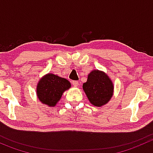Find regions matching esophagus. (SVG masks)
I'll use <instances>...</instances> for the list:
<instances>
[{"label": "esophagus", "instance_id": "1", "mask_svg": "<svg viewBox=\"0 0 153 153\" xmlns=\"http://www.w3.org/2000/svg\"><path fill=\"white\" fill-rule=\"evenodd\" d=\"M72 84L74 86H78V85H79V83H78L77 81H73L72 82Z\"/></svg>", "mask_w": 153, "mask_h": 153}]
</instances>
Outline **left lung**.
Listing matches in <instances>:
<instances>
[{
	"label": "left lung",
	"mask_w": 153,
	"mask_h": 153,
	"mask_svg": "<svg viewBox=\"0 0 153 153\" xmlns=\"http://www.w3.org/2000/svg\"><path fill=\"white\" fill-rule=\"evenodd\" d=\"M83 89L89 102L95 106H104L112 98L114 85L107 74L98 69L91 71Z\"/></svg>",
	"instance_id": "1"
}]
</instances>
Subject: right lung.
<instances>
[{"label": "right lung", "instance_id": "1", "mask_svg": "<svg viewBox=\"0 0 153 153\" xmlns=\"http://www.w3.org/2000/svg\"><path fill=\"white\" fill-rule=\"evenodd\" d=\"M70 87V82L66 78L48 73L38 81L36 94L42 104L49 106H55L61 100L63 93Z\"/></svg>", "mask_w": 153, "mask_h": 153}]
</instances>
